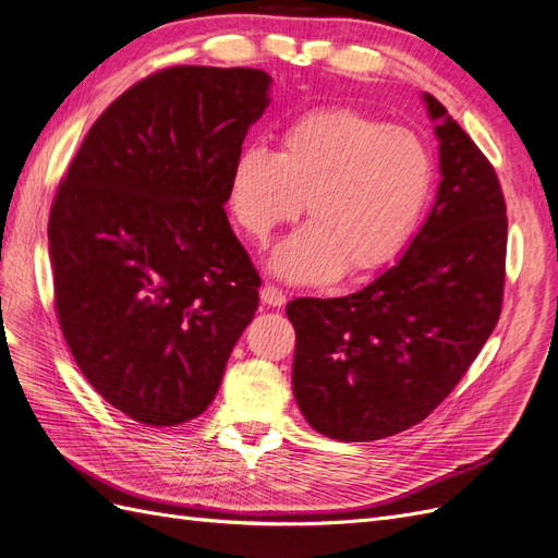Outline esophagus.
Returning <instances> with one entry per match:
<instances>
[{
    "instance_id": "esophagus-1",
    "label": "esophagus",
    "mask_w": 558,
    "mask_h": 558,
    "mask_svg": "<svg viewBox=\"0 0 558 558\" xmlns=\"http://www.w3.org/2000/svg\"><path fill=\"white\" fill-rule=\"evenodd\" d=\"M259 299H262V303L271 305V307H282V305H284V301H287L284 292H282V290H278L276 284H264V287H262V292H259Z\"/></svg>"
}]
</instances>
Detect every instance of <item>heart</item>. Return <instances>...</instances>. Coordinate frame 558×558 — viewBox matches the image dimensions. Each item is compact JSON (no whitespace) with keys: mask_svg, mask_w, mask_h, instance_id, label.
<instances>
[{"mask_svg":"<svg viewBox=\"0 0 558 558\" xmlns=\"http://www.w3.org/2000/svg\"><path fill=\"white\" fill-rule=\"evenodd\" d=\"M432 160L404 129L352 108L294 119L280 149L247 144L227 183L241 230L266 241L301 211L307 225L278 245L274 274L294 282L359 278L393 259L423 214Z\"/></svg>","mask_w":558,"mask_h":558,"instance_id":"heart-1","label":"heart"}]
</instances>
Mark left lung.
I'll use <instances>...</instances> for the list:
<instances>
[{"label": "left lung", "mask_w": 558, "mask_h": 558, "mask_svg": "<svg viewBox=\"0 0 558 558\" xmlns=\"http://www.w3.org/2000/svg\"><path fill=\"white\" fill-rule=\"evenodd\" d=\"M423 100L441 181L414 241L356 294L287 303L294 398L338 441L384 439L427 418L501 315L508 218L497 172L435 96Z\"/></svg>", "instance_id": "8db88e82"}]
</instances>
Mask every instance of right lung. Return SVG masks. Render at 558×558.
Wrapping results in <instances>:
<instances>
[{"instance_id": "add662e5", "label": "right lung", "mask_w": 558, "mask_h": 558, "mask_svg": "<svg viewBox=\"0 0 558 558\" xmlns=\"http://www.w3.org/2000/svg\"><path fill=\"white\" fill-rule=\"evenodd\" d=\"M271 82L214 66L144 77L96 119L57 189L61 333L98 396L137 423L199 416L255 317L262 280L222 206Z\"/></svg>"}]
</instances>
